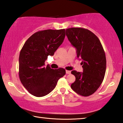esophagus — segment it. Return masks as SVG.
Returning a JSON list of instances; mask_svg holds the SVG:
<instances>
[{
	"label": "esophagus",
	"instance_id": "esophagus-1",
	"mask_svg": "<svg viewBox=\"0 0 123 123\" xmlns=\"http://www.w3.org/2000/svg\"><path fill=\"white\" fill-rule=\"evenodd\" d=\"M66 74H69L71 73V72L69 71V70H66Z\"/></svg>",
	"mask_w": 123,
	"mask_h": 123
}]
</instances>
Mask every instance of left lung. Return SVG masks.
Returning <instances> with one entry per match:
<instances>
[{
  "label": "left lung",
  "mask_w": 123,
  "mask_h": 123,
  "mask_svg": "<svg viewBox=\"0 0 123 123\" xmlns=\"http://www.w3.org/2000/svg\"><path fill=\"white\" fill-rule=\"evenodd\" d=\"M66 34L71 44L76 48L77 57L82 60L83 72L73 70L75 81L71 88L78 94L88 97L100 86L106 68L105 53L99 39L88 29L71 28Z\"/></svg>",
  "instance_id": "obj_1"
}]
</instances>
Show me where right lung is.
<instances>
[{"label": "right lung", "mask_w": 123, "mask_h": 123, "mask_svg": "<svg viewBox=\"0 0 123 123\" xmlns=\"http://www.w3.org/2000/svg\"><path fill=\"white\" fill-rule=\"evenodd\" d=\"M65 29L41 30L27 39L19 57L20 81L30 94L41 97L55 88L58 80L66 74L63 68L53 69L44 67L49 55L54 53L65 37Z\"/></svg>", "instance_id": "right-lung-1"}]
</instances>
